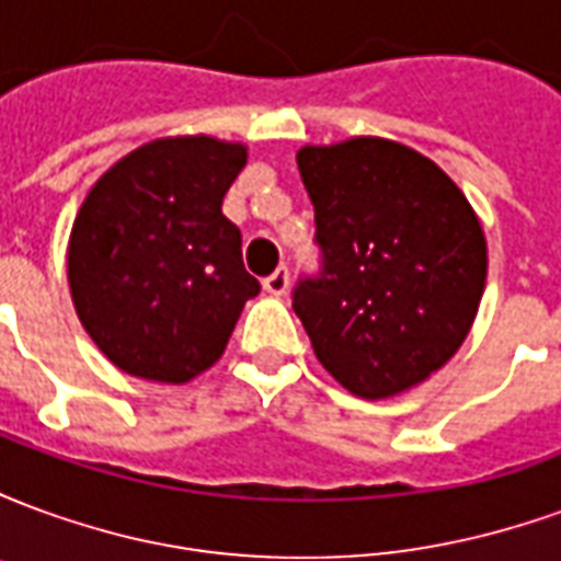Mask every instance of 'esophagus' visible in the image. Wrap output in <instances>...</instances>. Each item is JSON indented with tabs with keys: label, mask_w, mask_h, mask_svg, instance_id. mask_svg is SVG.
<instances>
[{
	"label": "esophagus",
	"mask_w": 561,
	"mask_h": 561,
	"mask_svg": "<svg viewBox=\"0 0 561 561\" xmlns=\"http://www.w3.org/2000/svg\"><path fill=\"white\" fill-rule=\"evenodd\" d=\"M288 285H291V276H288V267H279L270 273L267 279H264V288H267L270 294H276V297H282V294L288 291Z\"/></svg>",
	"instance_id": "34e87169"
}]
</instances>
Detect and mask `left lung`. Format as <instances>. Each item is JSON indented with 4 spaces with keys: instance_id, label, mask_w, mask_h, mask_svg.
I'll return each mask as SVG.
<instances>
[{
    "instance_id": "obj_1",
    "label": "left lung",
    "mask_w": 561,
    "mask_h": 561,
    "mask_svg": "<svg viewBox=\"0 0 561 561\" xmlns=\"http://www.w3.org/2000/svg\"><path fill=\"white\" fill-rule=\"evenodd\" d=\"M297 168L324 255L294 288L316 357L360 400L417 388L469 336L486 237L459 185L417 149L388 138L304 147Z\"/></svg>"
}]
</instances>
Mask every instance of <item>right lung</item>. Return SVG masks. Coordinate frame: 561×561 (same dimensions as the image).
Masks as SVG:
<instances>
[{
	"mask_svg": "<svg viewBox=\"0 0 561 561\" xmlns=\"http://www.w3.org/2000/svg\"><path fill=\"white\" fill-rule=\"evenodd\" d=\"M245 147L209 135L149 140L99 176L68 237L83 330L123 373L185 385L219 360L261 291L221 201Z\"/></svg>",
	"mask_w": 561,
	"mask_h": 561,
	"instance_id": "1",
	"label": "right lung"
}]
</instances>
